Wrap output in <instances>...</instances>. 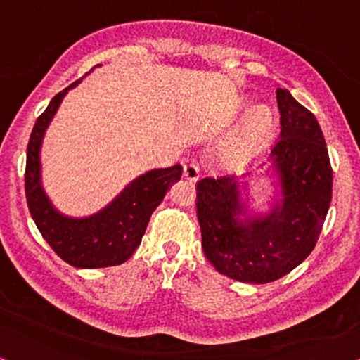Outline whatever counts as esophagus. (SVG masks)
<instances>
[{
  "mask_svg": "<svg viewBox=\"0 0 360 360\" xmlns=\"http://www.w3.org/2000/svg\"><path fill=\"white\" fill-rule=\"evenodd\" d=\"M183 176H184V179L191 181V183H195V181L199 179V166L194 165V162H189V165H186L184 171H183Z\"/></svg>",
  "mask_w": 360,
  "mask_h": 360,
  "instance_id": "obj_1",
  "label": "esophagus"
}]
</instances>
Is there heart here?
I'll use <instances>...</instances> for the list:
<instances>
[{"label": "heart", "instance_id": "b5f03b06", "mask_svg": "<svg viewBox=\"0 0 360 360\" xmlns=\"http://www.w3.org/2000/svg\"><path fill=\"white\" fill-rule=\"evenodd\" d=\"M250 100L243 102L248 107ZM275 118L270 108H253L242 123L215 146L212 161L220 171L233 172L252 162L271 141Z\"/></svg>", "mask_w": 360, "mask_h": 360}]
</instances>
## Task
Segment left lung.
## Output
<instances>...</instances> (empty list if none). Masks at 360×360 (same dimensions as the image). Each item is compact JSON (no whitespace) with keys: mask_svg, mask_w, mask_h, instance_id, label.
<instances>
[{"mask_svg":"<svg viewBox=\"0 0 360 360\" xmlns=\"http://www.w3.org/2000/svg\"><path fill=\"white\" fill-rule=\"evenodd\" d=\"M280 141L260 174L271 186L257 209L258 176L205 177L198 183L202 248L215 270L243 283H270L313 252L333 198V169L318 120L286 89H276Z\"/></svg>","mask_w":360,"mask_h":360,"instance_id":"1","label":"left lung"}]
</instances>
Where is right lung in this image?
<instances>
[{
  "mask_svg": "<svg viewBox=\"0 0 360 360\" xmlns=\"http://www.w3.org/2000/svg\"><path fill=\"white\" fill-rule=\"evenodd\" d=\"M80 82L82 79L57 94L32 128L24 174L27 207L44 240L69 265L75 268L122 265L141 243L151 214L165 199L171 186L181 179L183 166L174 165L146 171L124 186L112 202L95 214L85 217L62 214L42 186L41 150L47 128L62 100Z\"/></svg>",
  "mask_w": 360,
  "mask_h": 360,
  "instance_id": "obj_1",
  "label": "right lung"
}]
</instances>
